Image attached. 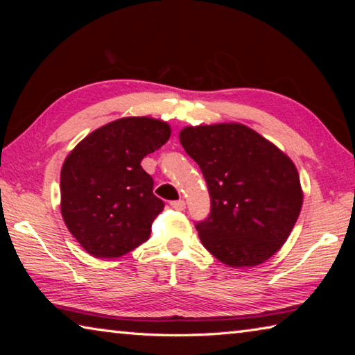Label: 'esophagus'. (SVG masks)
I'll return each mask as SVG.
<instances>
[{
  "mask_svg": "<svg viewBox=\"0 0 355 355\" xmlns=\"http://www.w3.org/2000/svg\"><path fill=\"white\" fill-rule=\"evenodd\" d=\"M171 207L173 209H178V211H182V209H184L186 203H184V200H173V202H171Z\"/></svg>",
  "mask_w": 355,
  "mask_h": 355,
  "instance_id": "obj_1",
  "label": "esophagus"
}]
</instances>
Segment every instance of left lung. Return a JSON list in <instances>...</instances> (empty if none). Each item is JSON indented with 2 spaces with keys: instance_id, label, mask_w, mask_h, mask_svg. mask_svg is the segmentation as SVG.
Instances as JSON below:
<instances>
[{
  "instance_id": "1",
  "label": "left lung",
  "mask_w": 355,
  "mask_h": 355,
  "mask_svg": "<svg viewBox=\"0 0 355 355\" xmlns=\"http://www.w3.org/2000/svg\"><path fill=\"white\" fill-rule=\"evenodd\" d=\"M180 142L199 164L211 209L196 222L200 241L232 268L257 266L290 236L302 207L296 166L241 123L186 127Z\"/></svg>"
}]
</instances>
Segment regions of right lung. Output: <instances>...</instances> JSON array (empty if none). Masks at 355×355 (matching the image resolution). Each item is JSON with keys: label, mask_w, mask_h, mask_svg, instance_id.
<instances>
[{"label": "right lung", "mask_w": 355, "mask_h": 355, "mask_svg": "<svg viewBox=\"0 0 355 355\" xmlns=\"http://www.w3.org/2000/svg\"><path fill=\"white\" fill-rule=\"evenodd\" d=\"M171 127L150 117H125L84 137L64 161L61 211L87 254L116 258L146 243L164 208L153 194L144 156L164 146Z\"/></svg>", "instance_id": "obj_1"}]
</instances>
